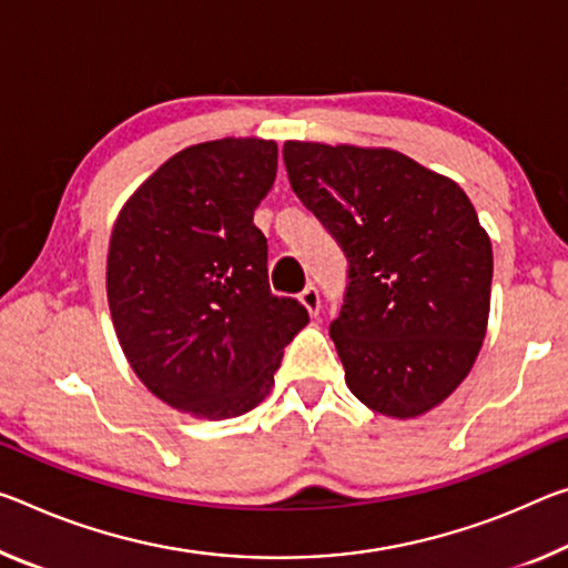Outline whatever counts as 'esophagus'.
Instances as JSON below:
<instances>
[{"label":"esophagus","mask_w":568,"mask_h":568,"mask_svg":"<svg viewBox=\"0 0 568 568\" xmlns=\"http://www.w3.org/2000/svg\"><path fill=\"white\" fill-rule=\"evenodd\" d=\"M298 301L303 303V308L311 313V316H318L321 311V295H318V287L316 285H308L305 291L298 295Z\"/></svg>","instance_id":"obj_1"}]
</instances>
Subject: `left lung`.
Here are the masks:
<instances>
[{
	"label": "left lung",
	"instance_id": "left-lung-1",
	"mask_svg": "<svg viewBox=\"0 0 568 568\" xmlns=\"http://www.w3.org/2000/svg\"><path fill=\"white\" fill-rule=\"evenodd\" d=\"M293 192L348 260L331 323L358 402L409 419L470 374L490 313L493 247L453 179L392 149L285 141Z\"/></svg>",
	"mask_w": 568,
	"mask_h": 568
}]
</instances>
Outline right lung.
I'll return each mask as SVG.
<instances>
[{"label":"right lung","mask_w":568,"mask_h":568,"mask_svg":"<svg viewBox=\"0 0 568 568\" xmlns=\"http://www.w3.org/2000/svg\"><path fill=\"white\" fill-rule=\"evenodd\" d=\"M277 171L275 141L220 139L161 164L111 232L105 291L139 379L169 407L230 419L257 407L308 323L267 283L252 214Z\"/></svg>","instance_id":"right-lung-1"}]
</instances>
